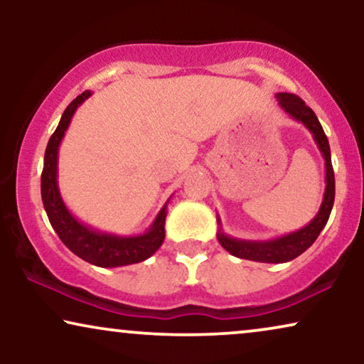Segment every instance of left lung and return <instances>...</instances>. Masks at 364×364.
Listing matches in <instances>:
<instances>
[{"label":"left lung","instance_id":"obj_1","mask_svg":"<svg viewBox=\"0 0 364 364\" xmlns=\"http://www.w3.org/2000/svg\"><path fill=\"white\" fill-rule=\"evenodd\" d=\"M278 104L285 112L295 119V121L301 122L308 131L313 134L318 149L323 154L326 167V188L325 196H323V202L320 210H318L316 217L308 223L306 227L300 228V230L288 233V235L273 238V240L265 242H253V240H240V238H232L222 232V228L217 233L218 242L225 250L233 257L245 258V260L253 262H263V263H285L290 262L298 255H301L306 248H310L315 240L320 235L323 227L326 225L328 218H330L333 202H335V172H333L331 166V152L330 144H328V137L325 136L320 121H318L316 114L301 101L300 97L290 92H278L277 94ZM220 223V218H218Z\"/></svg>","mask_w":364,"mask_h":364}]
</instances>
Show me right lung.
Segmentation results:
<instances>
[{
	"label": "right lung",
	"instance_id": "add662e5",
	"mask_svg": "<svg viewBox=\"0 0 364 364\" xmlns=\"http://www.w3.org/2000/svg\"><path fill=\"white\" fill-rule=\"evenodd\" d=\"M91 96V91H84L63 112L56 131L49 139L46 152H44V166L41 173V197L44 210L48 213L49 222L61 242L82 260L96 267L112 268L132 265V263L144 262L154 255L161 248L166 238V217L167 203L159 212L151 228L142 235L119 237L112 233L97 232L94 228L84 225L76 217L71 215L68 207L64 205L61 193L58 188V151L64 132L71 122V117L76 109Z\"/></svg>",
	"mask_w": 364,
	"mask_h": 364
}]
</instances>
